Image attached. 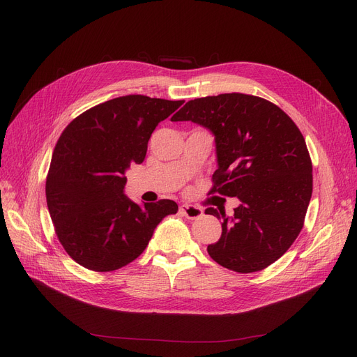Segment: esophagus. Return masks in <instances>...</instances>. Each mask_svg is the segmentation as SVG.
I'll return each instance as SVG.
<instances>
[{"label":"esophagus","instance_id":"obj_1","mask_svg":"<svg viewBox=\"0 0 357 357\" xmlns=\"http://www.w3.org/2000/svg\"><path fill=\"white\" fill-rule=\"evenodd\" d=\"M179 214L190 218V220H197L202 217V210L199 207H195V205H181L179 207Z\"/></svg>","mask_w":357,"mask_h":357}]
</instances>
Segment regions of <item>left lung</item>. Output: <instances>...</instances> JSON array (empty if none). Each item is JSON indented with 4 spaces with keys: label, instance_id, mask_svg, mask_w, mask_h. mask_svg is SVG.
Segmentation results:
<instances>
[{
    "label": "left lung",
    "instance_id": "obj_1",
    "mask_svg": "<svg viewBox=\"0 0 357 357\" xmlns=\"http://www.w3.org/2000/svg\"><path fill=\"white\" fill-rule=\"evenodd\" d=\"M172 121H194L215 137L218 169L210 194L237 197L221 237L207 248L218 265L238 273L268 268L304 227L312 194V163L301 131L273 102L231 92L186 102Z\"/></svg>",
    "mask_w": 357,
    "mask_h": 357
}]
</instances>
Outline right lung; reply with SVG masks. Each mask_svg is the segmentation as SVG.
Wrapping results in <instances>:
<instances>
[{
	"instance_id": "add662e5",
	"label": "right lung",
	"mask_w": 357,
	"mask_h": 357,
	"mask_svg": "<svg viewBox=\"0 0 357 357\" xmlns=\"http://www.w3.org/2000/svg\"><path fill=\"white\" fill-rule=\"evenodd\" d=\"M183 101L126 96L82 112L54 146L46 201L66 253L96 272L117 271L147 248L158 224L176 214L172 199L144 202L124 195L126 171L146 158L156 126Z\"/></svg>"
}]
</instances>
